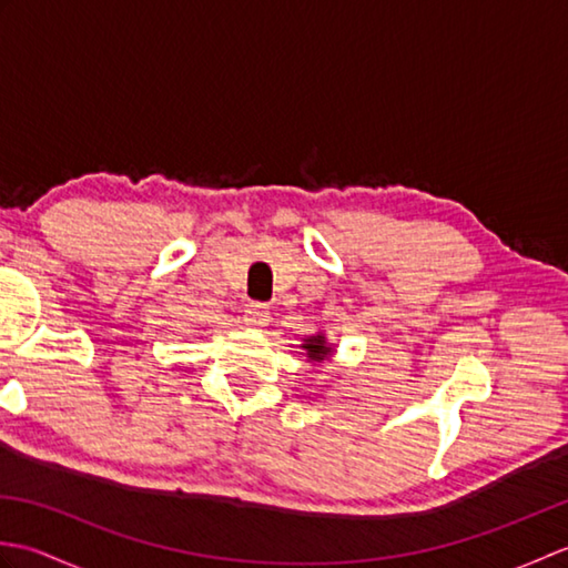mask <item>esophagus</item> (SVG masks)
<instances>
[{
	"instance_id": "obj_1",
	"label": "esophagus",
	"mask_w": 568,
	"mask_h": 568,
	"mask_svg": "<svg viewBox=\"0 0 568 568\" xmlns=\"http://www.w3.org/2000/svg\"><path fill=\"white\" fill-rule=\"evenodd\" d=\"M244 322H246V327H265V324L271 322V310H268V305L251 303V305L244 310Z\"/></svg>"
}]
</instances>
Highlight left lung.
<instances>
[{
    "mask_svg": "<svg viewBox=\"0 0 568 568\" xmlns=\"http://www.w3.org/2000/svg\"><path fill=\"white\" fill-rule=\"evenodd\" d=\"M303 348H307V356L315 361H324L329 356V348L324 346V336H312V339H307V344Z\"/></svg>",
    "mask_w": 568,
    "mask_h": 568,
    "instance_id": "1",
    "label": "left lung"
}]
</instances>
